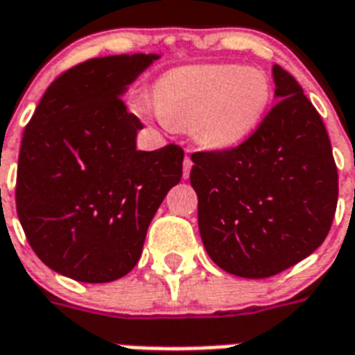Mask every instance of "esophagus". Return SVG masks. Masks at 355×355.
<instances>
[{
	"instance_id": "esophagus-1",
	"label": "esophagus",
	"mask_w": 355,
	"mask_h": 355,
	"mask_svg": "<svg viewBox=\"0 0 355 355\" xmlns=\"http://www.w3.org/2000/svg\"><path fill=\"white\" fill-rule=\"evenodd\" d=\"M191 168H192V159L189 157V155H185V159H183V178H189V174H191Z\"/></svg>"
}]
</instances>
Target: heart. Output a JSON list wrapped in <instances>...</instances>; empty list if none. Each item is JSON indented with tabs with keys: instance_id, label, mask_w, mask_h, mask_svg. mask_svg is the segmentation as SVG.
<instances>
[{
	"instance_id": "obj_1",
	"label": "heart",
	"mask_w": 355,
	"mask_h": 355,
	"mask_svg": "<svg viewBox=\"0 0 355 355\" xmlns=\"http://www.w3.org/2000/svg\"><path fill=\"white\" fill-rule=\"evenodd\" d=\"M270 100V78L263 70L237 64L180 68L155 89L159 116L175 128H191L200 146L218 152L248 139Z\"/></svg>"
}]
</instances>
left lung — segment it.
<instances>
[{"label":"left lung","instance_id":"8db88e82","mask_svg":"<svg viewBox=\"0 0 355 355\" xmlns=\"http://www.w3.org/2000/svg\"><path fill=\"white\" fill-rule=\"evenodd\" d=\"M272 72L277 101L254 133L230 150L191 155L203 246L222 270L250 279L313 254L339 196L322 118L287 70Z\"/></svg>","mask_w":355,"mask_h":355}]
</instances>
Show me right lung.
Masks as SVG:
<instances>
[{
  "mask_svg": "<svg viewBox=\"0 0 355 355\" xmlns=\"http://www.w3.org/2000/svg\"><path fill=\"white\" fill-rule=\"evenodd\" d=\"M159 55H111L49 85L24 129L16 211L44 265L83 283L125 276L183 174L178 144L137 150L142 123L120 96Z\"/></svg>",
  "mask_w": 355,
  "mask_h": 355,
  "instance_id": "add662e5",
  "label": "right lung"
}]
</instances>
